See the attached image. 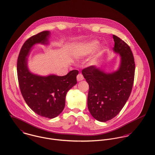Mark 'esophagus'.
I'll return each mask as SVG.
<instances>
[{
    "label": "esophagus",
    "instance_id": "1",
    "mask_svg": "<svg viewBox=\"0 0 155 155\" xmlns=\"http://www.w3.org/2000/svg\"><path fill=\"white\" fill-rule=\"evenodd\" d=\"M83 79H84V76H83V75H82L81 73L79 74L77 76V81H78V82H80V81H82Z\"/></svg>",
    "mask_w": 155,
    "mask_h": 155
}]
</instances>
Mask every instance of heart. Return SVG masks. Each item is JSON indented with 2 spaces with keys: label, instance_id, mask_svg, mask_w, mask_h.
I'll list each match as a JSON object with an SVG mask.
<instances>
[{
  "label": "heart",
  "instance_id": "obj_1",
  "mask_svg": "<svg viewBox=\"0 0 155 155\" xmlns=\"http://www.w3.org/2000/svg\"><path fill=\"white\" fill-rule=\"evenodd\" d=\"M100 42L98 41L93 40L91 41H89L88 42L84 43V44L81 45L77 47L75 51V54L76 56L79 57H87L92 52H94L97 48L98 47ZM98 56L95 57L92 60V63H97V60L98 58Z\"/></svg>",
  "mask_w": 155,
  "mask_h": 155
}]
</instances>
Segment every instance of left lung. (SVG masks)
I'll use <instances>...</instances> for the list:
<instances>
[{
	"label": "left lung",
	"mask_w": 155,
	"mask_h": 155,
	"mask_svg": "<svg viewBox=\"0 0 155 155\" xmlns=\"http://www.w3.org/2000/svg\"><path fill=\"white\" fill-rule=\"evenodd\" d=\"M114 53L119 55L117 68L107 72L103 67H88L82 71L88 84V108L94 119L106 122L114 117L128 100L133 88L135 63L130 47L113 35Z\"/></svg>",
	"instance_id": "1"
}]
</instances>
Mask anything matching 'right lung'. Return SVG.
Instances as JSON below:
<instances>
[{"label": "right lung", "mask_w": 155, "mask_h": 155, "mask_svg": "<svg viewBox=\"0 0 155 155\" xmlns=\"http://www.w3.org/2000/svg\"><path fill=\"white\" fill-rule=\"evenodd\" d=\"M50 36V31H44L25 41L18 58L17 75L21 94L28 107L39 116L52 119L64 110L67 93L77 84L79 71L74 70L59 76L54 74L41 76L30 71L27 57L33 46L49 44Z\"/></svg>", "instance_id": "1"}]
</instances>
